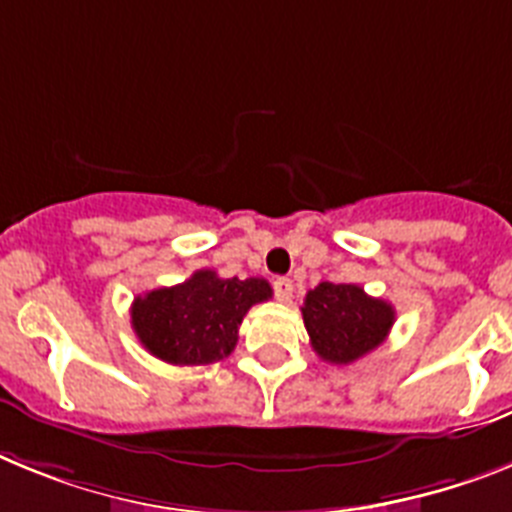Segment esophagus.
Wrapping results in <instances>:
<instances>
[{"mask_svg": "<svg viewBox=\"0 0 512 512\" xmlns=\"http://www.w3.org/2000/svg\"><path fill=\"white\" fill-rule=\"evenodd\" d=\"M273 291H275V299L286 304V301H291V296H293V283L288 281V278H275Z\"/></svg>", "mask_w": 512, "mask_h": 512, "instance_id": "34e87169", "label": "esophagus"}]
</instances>
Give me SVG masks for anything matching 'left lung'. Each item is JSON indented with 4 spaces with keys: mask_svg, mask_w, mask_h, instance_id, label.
Wrapping results in <instances>:
<instances>
[{
    "mask_svg": "<svg viewBox=\"0 0 512 512\" xmlns=\"http://www.w3.org/2000/svg\"><path fill=\"white\" fill-rule=\"evenodd\" d=\"M301 314L314 353L337 366L379 348L394 324V306L355 283H319L306 293Z\"/></svg>",
    "mask_w": 512,
    "mask_h": 512,
    "instance_id": "left-lung-1",
    "label": "left lung"
}]
</instances>
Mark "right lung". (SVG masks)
I'll return each instance as SVG.
<instances>
[{"mask_svg": "<svg viewBox=\"0 0 512 512\" xmlns=\"http://www.w3.org/2000/svg\"><path fill=\"white\" fill-rule=\"evenodd\" d=\"M273 296L262 278H219L198 270L185 283L133 299L131 324L154 358L172 366H206L237 348L239 324L255 304Z\"/></svg>", "mask_w": 512, "mask_h": 512, "instance_id": "right-lung-1", "label": "right lung"}]
</instances>
